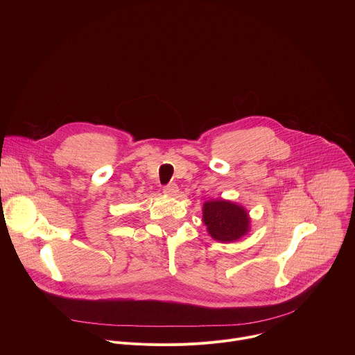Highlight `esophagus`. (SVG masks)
Wrapping results in <instances>:
<instances>
[{
	"label": "esophagus",
	"instance_id": "34e87169",
	"mask_svg": "<svg viewBox=\"0 0 355 355\" xmlns=\"http://www.w3.org/2000/svg\"><path fill=\"white\" fill-rule=\"evenodd\" d=\"M163 191H164V193L174 196V195H177V193H178V187H177V184L170 182V184H167V185L164 187V189H163Z\"/></svg>",
	"mask_w": 355,
	"mask_h": 355
}]
</instances>
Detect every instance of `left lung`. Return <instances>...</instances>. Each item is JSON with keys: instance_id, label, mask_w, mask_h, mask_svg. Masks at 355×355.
<instances>
[{"instance_id": "8db88e82", "label": "left lung", "mask_w": 355, "mask_h": 355, "mask_svg": "<svg viewBox=\"0 0 355 355\" xmlns=\"http://www.w3.org/2000/svg\"><path fill=\"white\" fill-rule=\"evenodd\" d=\"M204 223L218 241H234L248 232V215L244 208L229 200H209L204 205Z\"/></svg>"}]
</instances>
